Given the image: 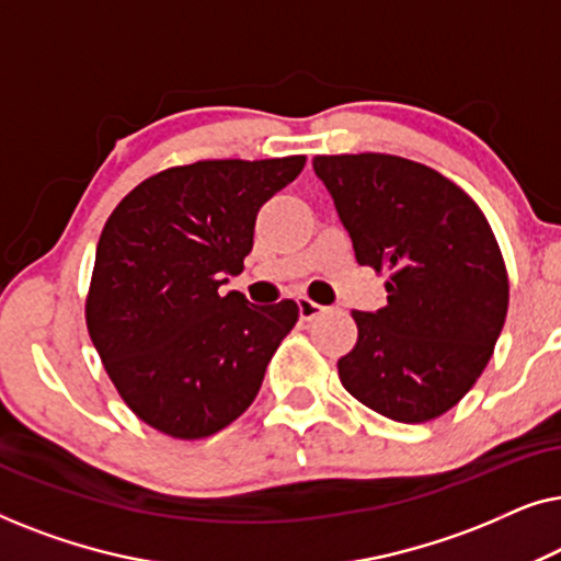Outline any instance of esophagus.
I'll use <instances>...</instances> for the list:
<instances>
[{
	"instance_id": "1",
	"label": "esophagus",
	"mask_w": 561,
	"mask_h": 561,
	"mask_svg": "<svg viewBox=\"0 0 561 561\" xmlns=\"http://www.w3.org/2000/svg\"><path fill=\"white\" fill-rule=\"evenodd\" d=\"M321 311H324V306H319L317 301H311V298H306V296H298V313H301L304 321L317 319Z\"/></svg>"
}]
</instances>
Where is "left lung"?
Segmentation results:
<instances>
[{
    "mask_svg": "<svg viewBox=\"0 0 561 561\" xmlns=\"http://www.w3.org/2000/svg\"><path fill=\"white\" fill-rule=\"evenodd\" d=\"M359 265L386 273L388 304L352 311L340 380L367 409L424 424L485 370L508 311V273L480 206L434 168L382 152L317 156Z\"/></svg>",
    "mask_w": 561,
    "mask_h": 561,
    "instance_id": "left-lung-1",
    "label": "left lung"
}]
</instances>
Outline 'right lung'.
Masks as SVG:
<instances>
[{
  "label": "right lung",
  "mask_w": 561,
  "mask_h": 561,
  "mask_svg": "<svg viewBox=\"0 0 561 561\" xmlns=\"http://www.w3.org/2000/svg\"><path fill=\"white\" fill-rule=\"evenodd\" d=\"M306 158L198 160L145 179L96 244L87 327L137 419L173 439H204L240 419L298 321L296 301L255 306L242 273L267 198Z\"/></svg>",
  "instance_id": "obj_1"
}]
</instances>
